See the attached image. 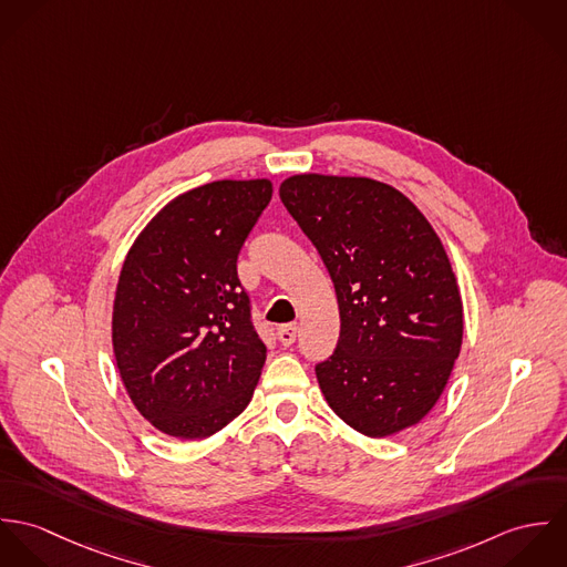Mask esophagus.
Here are the masks:
<instances>
[{"label": "esophagus", "mask_w": 567, "mask_h": 567, "mask_svg": "<svg viewBox=\"0 0 567 567\" xmlns=\"http://www.w3.org/2000/svg\"><path fill=\"white\" fill-rule=\"evenodd\" d=\"M297 333H299L297 323L281 324V327L277 329V336H279L281 344H286V347H290V344L297 340Z\"/></svg>", "instance_id": "obj_1"}]
</instances>
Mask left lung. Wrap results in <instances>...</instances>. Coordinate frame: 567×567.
I'll use <instances>...</instances> for the list:
<instances>
[{
    "label": "left lung",
    "instance_id": "left-lung-1",
    "mask_svg": "<svg viewBox=\"0 0 567 567\" xmlns=\"http://www.w3.org/2000/svg\"><path fill=\"white\" fill-rule=\"evenodd\" d=\"M279 196L336 288L340 338L317 367L329 408L384 439L443 395L463 344V301L441 238L404 194L367 176L295 174Z\"/></svg>",
    "mask_w": 567,
    "mask_h": 567
}]
</instances>
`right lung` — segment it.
I'll return each instance as SVG.
<instances>
[{"label": "right lung", "mask_w": 567, "mask_h": 567, "mask_svg": "<svg viewBox=\"0 0 567 567\" xmlns=\"http://www.w3.org/2000/svg\"><path fill=\"white\" fill-rule=\"evenodd\" d=\"M272 196L268 178L178 194L142 229L115 288L111 338L133 405L176 439H207L250 402L266 344L238 252Z\"/></svg>", "instance_id": "obj_1"}]
</instances>
